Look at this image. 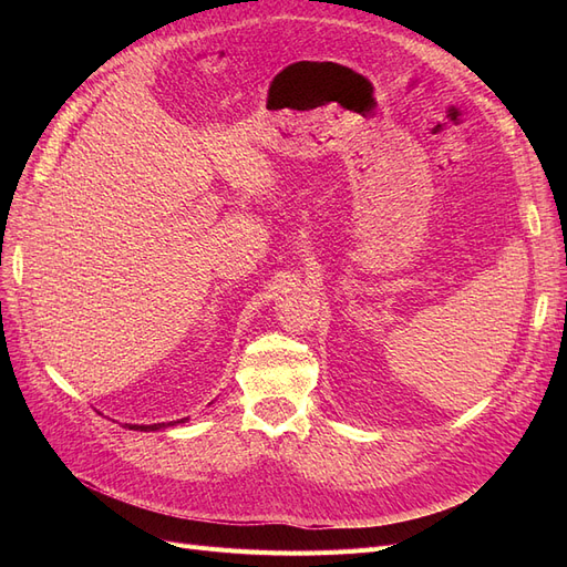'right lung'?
I'll return each instance as SVG.
<instances>
[{
  "label": "right lung",
  "mask_w": 567,
  "mask_h": 567,
  "mask_svg": "<svg viewBox=\"0 0 567 567\" xmlns=\"http://www.w3.org/2000/svg\"><path fill=\"white\" fill-rule=\"evenodd\" d=\"M175 423H184V421H169L167 425H175ZM125 427H130V431H161V427H165V423H153V425H130V423H125Z\"/></svg>",
  "instance_id": "right-lung-1"
}]
</instances>
